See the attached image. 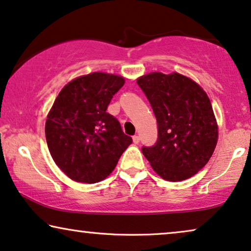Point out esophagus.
I'll use <instances>...</instances> for the list:
<instances>
[{"instance_id":"1","label":"esophagus","mask_w":251,"mask_h":251,"mask_svg":"<svg viewBox=\"0 0 251 251\" xmlns=\"http://www.w3.org/2000/svg\"><path fill=\"white\" fill-rule=\"evenodd\" d=\"M133 142H134L135 145H138V143L140 142V136H139V135H134V136H133Z\"/></svg>"}]
</instances>
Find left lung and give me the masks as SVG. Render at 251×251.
<instances>
[{
  "instance_id": "1",
  "label": "left lung",
  "mask_w": 251,
  "mask_h": 251,
  "mask_svg": "<svg viewBox=\"0 0 251 251\" xmlns=\"http://www.w3.org/2000/svg\"><path fill=\"white\" fill-rule=\"evenodd\" d=\"M151 105L158 127L153 146L142 152L153 171L168 181L198 173L212 156L218 127L206 93L179 73L152 72L138 79Z\"/></svg>"
}]
</instances>
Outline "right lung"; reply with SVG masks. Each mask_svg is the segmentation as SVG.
Here are the masks:
<instances>
[{
	"label": "right lung",
	"instance_id": "add662e5",
	"mask_svg": "<svg viewBox=\"0 0 251 251\" xmlns=\"http://www.w3.org/2000/svg\"><path fill=\"white\" fill-rule=\"evenodd\" d=\"M122 76L94 72L79 76L59 92L46 122L50 155L69 178L95 183L116 168L132 143L116 117L106 112Z\"/></svg>",
	"mask_w": 251,
	"mask_h": 251
}]
</instances>
